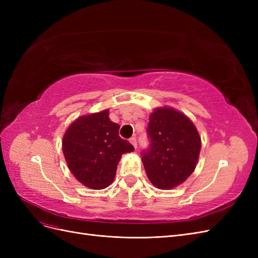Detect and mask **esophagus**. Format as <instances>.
I'll return each mask as SVG.
<instances>
[{
	"label": "esophagus",
	"mask_w": 258,
	"mask_h": 258,
	"mask_svg": "<svg viewBox=\"0 0 258 258\" xmlns=\"http://www.w3.org/2000/svg\"><path fill=\"white\" fill-rule=\"evenodd\" d=\"M130 143L135 146V148H137V146H138V143H137V139L135 138V137H132V138H130Z\"/></svg>",
	"instance_id": "34e87169"
}]
</instances>
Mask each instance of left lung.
<instances>
[{
	"mask_svg": "<svg viewBox=\"0 0 258 258\" xmlns=\"http://www.w3.org/2000/svg\"><path fill=\"white\" fill-rule=\"evenodd\" d=\"M150 147L142 162L154 186L171 189L183 183L196 168L201 139L192 121L171 107H157L147 127Z\"/></svg>",
	"mask_w": 258,
	"mask_h": 258,
	"instance_id": "left-lung-1",
	"label": "left lung"
}]
</instances>
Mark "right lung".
Here are the masks:
<instances>
[{
    "instance_id": "1",
    "label": "right lung",
    "mask_w": 258,
    "mask_h": 258,
    "mask_svg": "<svg viewBox=\"0 0 258 258\" xmlns=\"http://www.w3.org/2000/svg\"><path fill=\"white\" fill-rule=\"evenodd\" d=\"M118 131L119 124L108 118V110L81 116L70 124L62 150L77 181L91 189L112 184L121 155L135 151Z\"/></svg>"
}]
</instances>
